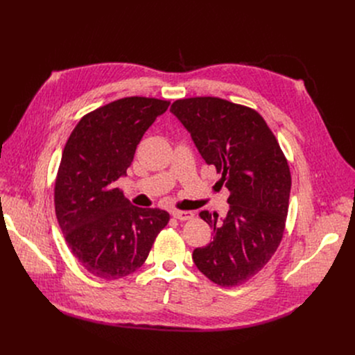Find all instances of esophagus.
Here are the masks:
<instances>
[{"label": "esophagus", "instance_id": "obj_1", "mask_svg": "<svg viewBox=\"0 0 355 355\" xmlns=\"http://www.w3.org/2000/svg\"><path fill=\"white\" fill-rule=\"evenodd\" d=\"M171 215L178 220H189L193 218V214L191 211H171Z\"/></svg>", "mask_w": 355, "mask_h": 355}]
</instances>
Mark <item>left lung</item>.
Here are the masks:
<instances>
[{"instance_id":"left-lung-1","label":"left lung","mask_w":355,"mask_h":355,"mask_svg":"<svg viewBox=\"0 0 355 355\" xmlns=\"http://www.w3.org/2000/svg\"><path fill=\"white\" fill-rule=\"evenodd\" d=\"M171 114L189 132L199 155L222 173L229 211L199 216L214 240L192 260L212 282L236 286L254 277L278 248L288 215L291 173L282 150L254 110L215 96L177 99Z\"/></svg>"}]
</instances>
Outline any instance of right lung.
I'll return each instance as SVG.
<instances>
[{"instance_id": "right-lung-1", "label": "right lung", "mask_w": 355, "mask_h": 355, "mask_svg": "<svg viewBox=\"0 0 355 355\" xmlns=\"http://www.w3.org/2000/svg\"><path fill=\"white\" fill-rule=\"evenodd\" d=\"M168 105L144 96L114 101L83 116L64 146L55 185L58 222L73 256L98 278L135 272L170 220L166 211L132 205L116 188L144 132Z\"/></svg>"}]
</instances>
